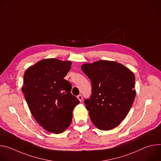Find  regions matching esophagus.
I'll return each mask as SVG.
<instances>
[{"label": "esophagus", "mask_w": 161, "mask_h": 161, "mask_svg": "<svg viewBox=\"0 0 161 161\" xmlns=\"http://www.w3.org/2000/svg\"><path fill=\"white\" fill-rule=\"evenodd\" d=\"M78 99L80 100V101H82V99H83V96L81 95H78Z\"/></svg>", "instance_id": "esophagus-1"}]
</instances>
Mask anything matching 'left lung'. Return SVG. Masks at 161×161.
<instances>
[{
	"label": "left lung",
	"instance_id": "8db88e82",
	"mask_svg": "<svg viewBox=\"0 0 161 161\" xmlns=\"http://www.w3.org/2000/svg\"><path fill=\"white\" fill-rule=\"evenodd\" d=\"M81 70L92 83L91 96L84 101L92 122L103 130L116 127L136 96L134 74L122 64L108 60L85 64Z\"/></svg>",
	"mask_w": 161,
	"mask_h": 161
}]
</instances>
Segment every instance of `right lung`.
Segmentation results:
<instances>
[{"label":"right lung","instance_id":"1","mask_svg":"<svg viewBox=\"0 0 161 161\" xmlns=\"http://www.w3.org/2000/svg\"><path fill=\"white\" fill-rule=\"evenodd\" d=\"M71 62L44 59L24 75L22 92L34 118L45 130L64 132L72 122L73 111L80 101L71 93V83L64 79Z\"/></svg>","mask_w":161,"mask_h":161}]
</instances>
